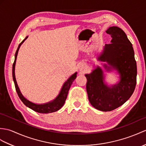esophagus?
<instances>
[{
    "mask_svg": "<svg viewBox=\"0 0 146 146\" xmlns=\"http://www.w3.org/2000/svg\"><path fill=\"white\" fill-rule=\"evenodd\" d=\"M86 66L85 64L84 63H81V65H80V67H79V69L80 71H81V72H83V71H84L86 70Z\"/></svg>",
    "mask_w": 146,
    "mask_h": 146,
    "instance_id": "1",
    "label": "esophagus"
}]
</instances>
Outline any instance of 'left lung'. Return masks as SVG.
I'll list each match as a JSON object with an SVG mask.
<instances>
[{
    "label": "left lung",
    "instance_id": "1",
    "mask_svg": "<svg viewBox=\"0 0 146 146\" xmlns=\"http://www.w3.org/2000/svg\"><path fill=\"white\" fill-rule=\"evenodd\" d=\"M106 32L110 34L111 43L106 44L98 60L106 62L107 71L116 70L120 74L119 83L112 87L104 82L103 71L97 67L86 74V91L91 105L102 111H111L123 105L129 99L136 85L137 65L133 45L123 30L111 27Z\"/></svg>",
    "mask_w": 146,
    "mask_h": 146
}]
</instances>
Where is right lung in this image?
<instances>
[{"label": "right lung", "instance_id": "right-lung-1", "mask_svg": "<svg viewBox=\"0 0 146 146\" xmlns=\"http://www.w3.org/2000/svg\"><path fill=\"white\" fill-rule=\"evenodd\" d=\"M27 37L28 36H27L26 38L19 44L17 50L15 52V60L12 66V76H13V81H14L16 91L18 94L19 97L20 98V99L21 100L23 103L26 106L29 107V108H30V109L35 111V112H37V113H42V114H47V113H53V112H55L58 110H59L60 108L63 106V104H65V100L67 98L68 93V91L70 90V88L71 85H72V84L73 82L74 79L76 78V73L73 74L72 76H70V78L65 83H64L62 88V90H61L60 93L59 94V95L56 97L55 100H54L53 101H52V102L43 104H36L30 102V101H29V100H27L26 98L23 97L21 92H20V91L19 88V86L17 85V83L15 76V62L17 59V56L18 51L19 50L20 46H21L23 42L27 38Z\"/></svg>", "mask_w": 146, "mask_h": 146}]
</instances>
